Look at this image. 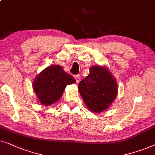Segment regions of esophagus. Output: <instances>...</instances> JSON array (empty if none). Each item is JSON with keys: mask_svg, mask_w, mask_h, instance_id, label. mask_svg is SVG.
<instances>
[{"mask_svg": "<svg viewBox=\"0 0 155 155\" xmlns=\"http://www.w3.org/2000/svg\"><path fill=\"white\" fill-rule=\"evenodd\" d=\"M74 78H75L76 83H79V82L80 81V76L79 75H76L75 76H74Z\"/></svg>", "mask_w": 155, "mask_h": 155, "instance_id": "obj_1", "label": "esophagus"}]
</instances>
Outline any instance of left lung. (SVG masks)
<instances>
[{
  "label": "left lung",
  "mask_w": 155,
  "mask_h": 155,
  "mask_svg": "<svg viewBox=\"0 0 155 155\" xmlns=\"http://www.w3.org/2000/svg\"><path fill=\"white\" fill-rule=\"evenodd\" d=\"M79 84V91L88 108L100 113L108 108L117 94V85L106 68L94 66Z\"/></svg>",
  "instance_id": "1"
}]
</instances>
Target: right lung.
Segmentation results:
<instances>
[{"mask_svg": "<svg viewBox=\"0 0 155 155\" xmlns=\"http://www.w3.org/2000/svg\"><path fill=\"white\" fill-rule=\"evenodd\" d=\"M75 82V79L66 73L61 66L52 65L38 74L33 83V89L41 104L50 106L61 98L66 86Z\"/></svg>", "mask_w": 155, "mask_h": 155, "instance_id": "1", "label": "right lung"}]
</instances>
